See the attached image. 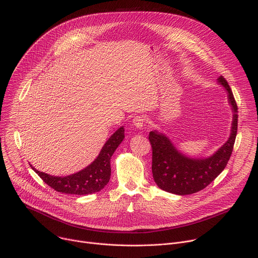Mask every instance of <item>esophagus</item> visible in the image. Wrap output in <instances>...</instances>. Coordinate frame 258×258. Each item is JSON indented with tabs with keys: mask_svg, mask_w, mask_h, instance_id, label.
I'll list each match as a JSON object with an SVG mask.
<instances>
[{
	"mask_svg": "<svg viewBox=\"0 0 258 258\" xmlns=\"http://www.w3.org/2000/svg\"><path fill=\"white\" fill-rule=\"evenodd\" d=\"M145 122H146V118H145L143 115L136 116V117L133 119V123H134V125H135L137 128H142V127L145 125Z\"/></svg>",
	"mask_w": 258,
	"mask_h": 258,
	"instance_id": "obj_1",
	"label": "esophagus"
}]
</instances>
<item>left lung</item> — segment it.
Masks as SVG:
<instances>
[{
    "label": "left lung",
    "instance_id": "1",
    "mask_svg": "<svg viewBox=\"0 0 258 258\" xmlns=\"http://www.w3.org/2000/svg\"><path fill=\"white\" fill-rule=\"evenodd\" d=\"M217 83L228 93V101L233 110L231 135L228 141L208 157L193 158L182 154L172 142L156 130L150 132L152 146V173L156 185L171 194L190 195L206 188L228 164L233 152L237 128L238 107L228 82L220 76Z\"/></svg>",
    "mask_w": 258,
    "mask_h": 258
}]
</instances>
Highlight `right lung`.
Instances as JSON below:
<instances>
[{"mask_svg": "<svg viewBox=\"0 0 258 258\" xmlns=\"http://www.w3.org/2000/svg\"><path fill=\"white\" fill-rule=\"evenodd\" d=\"M124 139V128L119 127L104 144L98 157L86 168L66 176H54L31 168L57 192L73 195H88L101 191L109 182L111 175L110 159Z\"/></svg>", "mask_w": 258, "mask_h": 258, "instance_id": "add662e5", "label": "right lung"}]
</instances>
